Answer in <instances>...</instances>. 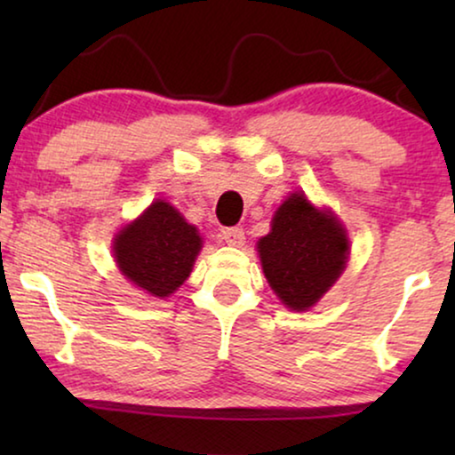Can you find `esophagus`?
Here are the masks:
<instances>
[{
	"instance_id": "34e87169",
	"label": "esophagus",
	"mask_w": 455,
	"mask_h": 455,
	"mask_svg": "<svg viewBox=\"0 0 455 455\" xmlns=\"http://www.w3.org/2000/svg\"><path fill=\"white\" fill-rule=\"evenodd\" d=\"M223 240H226V244H229V246H235V248H240V246H244V229L242 228H228V229H223Z\"/></svg>"
}]
</instances>
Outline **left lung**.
I'll use <instances>...</instances> for the list:
<instances>
[{"mask_svg": "<svg viewBox=\"0 0 455 455\" xmlns=\"http://www.w3.org/2000/svg\"><path fill=\"white\" fill-rule=\"evenodd\" d=\"M263 273L290 310L315 307L344 273L350 240L327 209H316L302 192L279 204L271 232L259 240Z\"/></svg>", "mask_w": 455, "mask_h": 455, "instance_id": "obj_1", "label": "left lung"}]
</instances>
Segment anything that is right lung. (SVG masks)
<instances>
[{
    "label": "right lung",
    "instance_id": "1",
    "mask_svg": "<svg viewBox=\"0 0 455 455\" xmlns=\"http://www.w3.org/2000/svg\"><path fill=\"white\" fill-rule=\"evenodd\" d=\"M201 248L198 229L161 198L114 238L122 275L155 298L172 296L188 279Z\"/></svg>",
    "mask_w": 455,
    "mask_h": 455
}]
</instances>
